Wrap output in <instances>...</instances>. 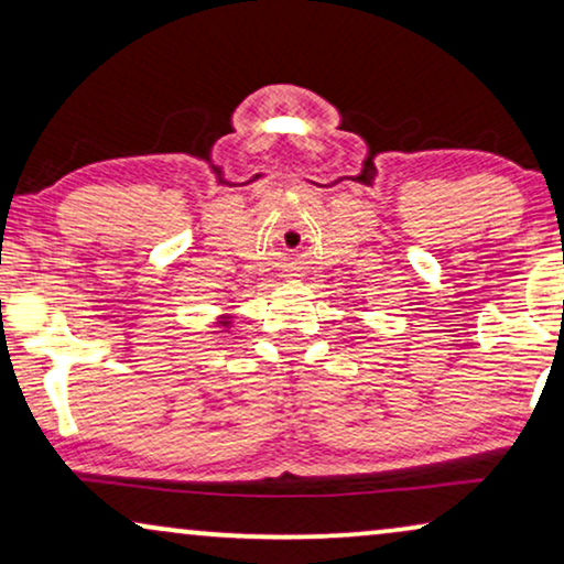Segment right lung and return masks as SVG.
Here are the masks:
<instances>
[{
	"label": "right lung",
	"instance_id": "add662e5",
	"mask_svg": "<svg viewBox=\"0 0 564 564\" xmlns=\"http://www.w3.org/2000/svg\"><path fill=\"white\" fill-rule=\"evenodd\" d=\"M230 318H234V315H220V318H218V326H220V328H230V323H234Z\"/></svg>",
	"mask_w": 564,
	"mask_h": 564
}]
</instances>
